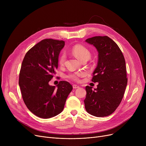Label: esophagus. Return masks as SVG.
Instances as JSON below:
<instances>
[{
  "instance_id": "1",
  "label": "esophagus",
  "mask_w": 146,
  "mask_h": 146,
  "mask_svg": "<svg viewBox=\"0 0 146 146\" xmlns=\"http://www.w3.org/2000/svg\"><path fill=\"white\" fill-rule=\"evenodd\" d=\"M73 89H78L79 88V86L76 85H73Z\"/></svg>"
}]
</instances>
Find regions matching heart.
<instances>
[{
    "label": "heart",
    "instance_id": "1",
    "mask_svg": "<svg viewBox=\"0 0 146 146\" xmlns=\"http://www.w3.org/2000/svg\"><path fill=\"white\" fill-rule=\"evenodd\" d=\"M72 51L73 54L74 55V56L80 61H82L83 59L85 58H89L90 57V52L89 50L86 47H85V46L80 44H77L73 46L72 49ZM65 60H66V54L64 53H62L60 55L58 60V63L61 66L63 65ZM85 74V72H76L73 74H69L68 77L74 80H78L80 77H82V76H83Z\"/></svg>",
    "mask_w": 146,
    "mask_h": 146
}]
</instances>
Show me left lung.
Segmentation results:
<instances>
[{
  "label": "left lung",
  "mask_w": 146,
  "mask_h": 146,
  "mask_svg": "<svg viewBox=\"0 0 146 146\" xmlns=\"http://www.w3.org/2000/svg\"><path fill=\"white\" fill-rule=\"evenodd\" d=\"M85 41L98 52V64L92 80L98 85L94 90L86 86L85 109L95 117L108 116L120 104L127 85L124 57L118 45L107 36H94Z\"/></svg>",
  "instance_id": "obj_1"
}]
</instances>
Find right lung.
Listing matches in <instances>:
<instances>
[{"label": "right lung", "instance_id": "add662e5", "mask_svg": "<svg viewBox=\"0 0 146 146\" xmlns=\"http://www.w3.org/2000/svg\"><path fill=\"white\" fill-rule=\"evenodd\" d=\"M63 41L45 39L27 53L19 73V85L28 110L41 118H50L63 111L68 95L73 89L66 81L51 86L49 82L58 68Z\"/></svg>", "mask_w": 146, "mask_h": 146}]
</instances>
